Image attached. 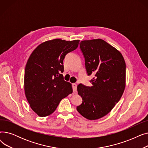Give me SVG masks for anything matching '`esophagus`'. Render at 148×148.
I'll return each instance as SVG.
<instances>
[{"mask_svg": "<svg viewBox=\"0 0 148 148\" xmlns=\"http://www.w3.org/2000/svg\"><path fill=\"white\" fill-rule=\"evenodd\" d=\"M72 86H73V92H76L77 91V84L75 83H73Z\"/></svg>", "mask_w": 148, "mask_h": 148, "instance_id": "1", "label": "esophagus"}]
</instances>
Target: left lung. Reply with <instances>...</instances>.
I'll return each mask as SVG.
<instances>
[{"label":"left lung","mask_w":148,"mask_h":148,"mask_svg":"<svg viewBox=\"0 0 148 148\" xmlns=\"http://www.w3.org/2000/svg\"><path fill=\"white\" fill-rule=\"evenodd\" d=\"M80 47L88 75L94 74L92 86H77L82 98L77 110L89 120H96L109 113L120 100L125 88L126 64L122 54L101 39L82 41Z\"/></svg>","instance_id":"obj_1"}]
</instances>
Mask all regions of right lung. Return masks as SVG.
<instances>
[{"instance_id": "1", "label": "right lung", "mask_w": 148, "mask_h": 148, "mask_svg": "<svg viewBox=\"0 0 148 148\" xmlns=\"http://www.w3.org/2000/svg\"><path fill=\"white\" fill-rule=\"evenodd\" d=\"M79 41H47L30 54L25 71V92L31 108L39 116L53 113L60 101L73 92L71 84L64 80L61 73L65 56L78 47Z\"/></svg>"}]
</instances>
